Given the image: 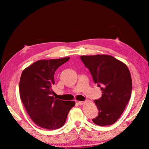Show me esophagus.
<instances>
[{
    "label": "esophagus",
    "instance_id": "34e87169",
    "mask_svg": "<svg viewBox=\"0 0 149 149\" xmlns=\"http://www.w3.org/2000/svg\"><path fill=\"white\" fill-rule=\"evenodd\" d=\"M84 103H85V102H84V101H78L77 102V104L79 105H83Z\"/></svg>",
    "mask_w": 149,
    "mask_h": 149
}]
</instances>
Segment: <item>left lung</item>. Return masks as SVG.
Returning <instances> with one entry per match:
<instances>
[{
    "instance_id": "1",
    "label": "left lung",
    "mask_w": 149,
    "mask_h": 149,
    "mask_svg": "<svg viewBox=\"0 0 149 149\" xmlns=\"http://www.w3.org/2000/svg\"><path fill=\"white\" fill-rule=\"evenodd\" d=\"M80 58L102 91L101 97L94 100L99 114L93 122L100 126L112 125L122 114L132 95L130 70L125 64L110 55L81 56Z\"/></svg>"
}]
</instances>
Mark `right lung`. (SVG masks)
<instances>
[{"instance_id": "1", "label": "right lung", "mask_w": 149, "mask_h": 149, "mask_svg": "<svg viewBox=\"0 0 149 149\" xmlns=\"http://www.w3.org/2000/svg\"><path fill=\"white\" fill-rule=\"evenodd\" d=\"M70 58L38 60L26 68L20 77L19 96L27 112L35 124L44 129L62 127L69 111L75 106L72 100L54 98V75Z\"/></svg>"}]
</instances>
